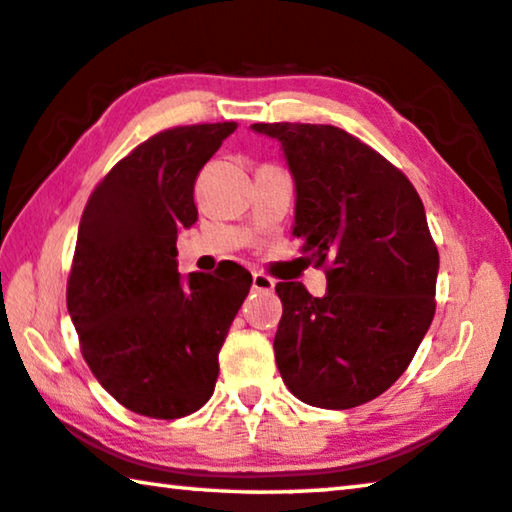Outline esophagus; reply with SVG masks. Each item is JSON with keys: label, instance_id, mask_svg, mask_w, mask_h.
<instances>
[{"label": "esophagus", "instance_id": "1", "mask_svg": "<svg viewBox=\"0 0 512 512\" xmlns=\"http://www.w3.org/2000/svg\"><path fill=\"white\" fill-rule=\"evenodd\" d=\"M251 288H254L256 293H272L274 281L263 272H254L251 274Z\"/></svg>", "mask_w": 512, "mask_h": 512}]
</instances>
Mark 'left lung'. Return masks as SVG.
Segmentation results:
<instances>
[{"instance_id":"left-lung-1","label":"left lung","mask_w":512,"mask_h":512,"mask_svg":"<svg viewBox=\"0 0 512 512\" xmlns=\"http://www.w3.org/2000/svg\"><path fill=\"white\" fill-rule=\"evenodd\" d=\"M281 141L293 171V235L322 267L327 293L281 281L274 357L295 398L350 410L387 391L435 316L439 270L426 210L398 167L322 123H254Z\"/></svg>"}]
</instances>
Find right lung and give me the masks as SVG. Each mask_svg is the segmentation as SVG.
Listing matches in <instances>:
<instances>
[{"instance_id":"right-lung-1","label":"right lung","mask_w":512,"mask_h":512,"mask_svg":"<svg viewBox=\"0 0 512 512\" xmlns=\"http://www.w3.org/2000/svg\"><path fill=\"white\" fill-rule=\"evenodd\" d=\"M235 128L226 121L157 132L109 169L82 212L68 313L91 373L135 414L180 419L215 391L219 350L251 274L226 261L183 281L176 240L199 215V171Z\"/></svg>"}]
</instances>
